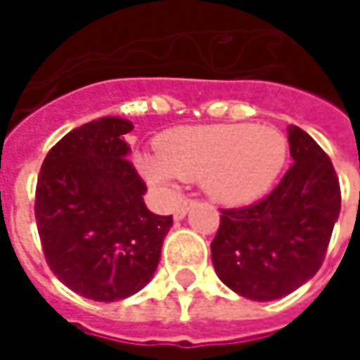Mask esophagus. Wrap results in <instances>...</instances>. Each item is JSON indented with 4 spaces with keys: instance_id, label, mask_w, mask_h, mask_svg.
Wrapping results in <instances>:
<instances>
[{
    "instance_id": "34e87169",
    "label": "esophagus",
    "mask_w": 360,
    "mask_h": 360,
    "mask_svg": "<svg viewBox=\"0 0 360 360\" xmlns=\"http://www.w3.org/2000/svg\"><path fill=\"white\" fill-rule=\"evenodd\" d=\"M196 204V200H193V198H185L183 202L175 208V212H173V216H175V219H183L185 216H187V212L193 208Z\"/></svg>"
}]
</instances>
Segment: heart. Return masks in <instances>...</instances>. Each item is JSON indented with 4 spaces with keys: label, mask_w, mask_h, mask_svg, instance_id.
I'll list each match as a JSON object with an SVG mask.
<instances>
[{
    "label": "heart",
    "mask_w": 360,
    "mask_h": 360,
    "mask_svg": "<svg viewBox=\"0 0 360 360\" xmlns=\"http://www.w3.org/2000/svg\"><path fill=\"white\" fill-rule=\"evenodd\" d=\"M287 141L255 125L181 127L158 139V154H141L142 175L160 188L200 181L219 202L245 204L262 196L285 164Z\"/></svg>",
    "instance_id": "obj_1"
}]
</instances>
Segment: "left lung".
Here are the masks:
<instances>
[{
	"label": "left lung",
	"mask_w": 360,
	"mask_h": 360,
	"mask_svg": "<svg viewBox=\"0 0 360 360\" xmlns=\"http://www.w3.org/2000/svg\"><path fill=\"white\" fill-rule=\"evenodd\" d=\"M293 165L270 195L221 208L212 241L219 279L252 301H274L307 283L324 262L341 191L332 160L299 127L287 129Z\"/></svg>",
	"instance_id": "left-lung-1"
}]
</instances>
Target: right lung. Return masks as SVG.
<instances>
[{
  "label": "right lung",
  "mask_w": 360,
  "mask_h": 360,
  "mask_svg": "<svg viewBox=\"0 0 360 360\" xmlns=\"http://www.w3.org/2000/svg\"><path fill=\"white\" fill-rule=\"evenodd\" d=\"M133 123L102 117L77 127L48 152L34 216L50 270L92 301H121L148 283L172 216L146 208V183L127 160Z\"/></svg>",
  "instance_id": "obj_1"
}]
</instances>
